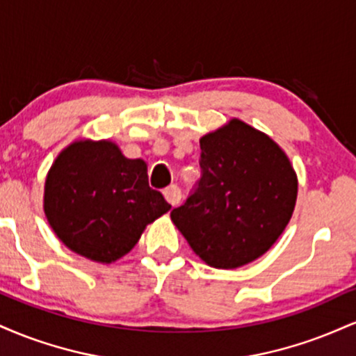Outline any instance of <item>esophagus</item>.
<instances>
[{
  "mask_svg": "<svg viewBox=\"0 0 356 356\" xmlns=\"http://www.w3.org/2000/svg\"><path fill=\"white\" fill-rule=\"evenodd\" d=\"M164 195H165L167 202H169L170 206H177V204L181 202V199H182V191H181V187L172 184V186L165 187Z\"/></svg>",
  "mask_w": 356,
  "mask_h": 356,
  "instance_id": "esophagus-1",
  "label": "esophagus"
}]
</instances>
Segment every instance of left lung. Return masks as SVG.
I'll return each instance as SVG.
<instances>
[{
  "mask_svg": "<svg viewBox=\"0 0 356 356\" xmlns=\"http://www.w3.org/2000/svg\"><path fill=\"white\" fill-rule=\"evenodd\" d=\"M201 179L170 219L209 266L263 256L291 219L298 181L276 142L241 120L201 138Z\"/></svg>",
  "mask_w": 356,
  "mask_h": 356,
  "instance_id": "8db88e82",
  "label": "left lung"
}]
</instances>
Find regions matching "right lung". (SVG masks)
Returning <instances> with one entry per match:
<instances>
[{"mask_svg": "<svg viewBox=\"0 0 356 356\" xmlns=\"http://www.w3.org/2000/svg\"><path fill=\"white\" fill-rule=\"evenodd\" d=\"M170 209L149 186L147 164L108 140H80L56 157L44 184V214L72 251L112 263L140 239L147 224Z\"/></svg>", "mask_w": 356, "mask_h": 356, "instance_id": "1", "label": "right lung"}]
</instances>
